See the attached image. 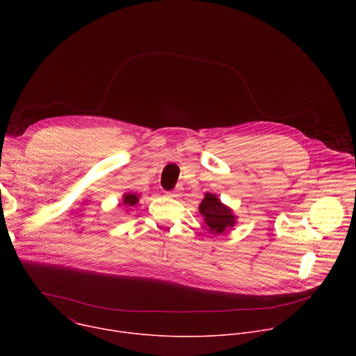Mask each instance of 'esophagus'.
I'll return each instance as SVG.
<instances>
[{
    "label": "esophagus",
    "mask_w": 356,
    "mask_h": 356,
    "mask_svg": "<svg viewBox=\"0 0 356 356\" xmlns=\"http://www.w3.org/2000/svg\"><path fill=\"white\" fill-rule=\"evenodd\" d=\"M170 197H175V198H177V197H180L181 195V190L179 188V190H175V191H169L168 193Z\"/></svg>",
    "instance_id": "esophagus-1"
}]
</instances>
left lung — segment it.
I'll return each instance as SVG.
<instances>
[{
  "label": "left lung",
  "mask_w": 356,
  "mask_h": 356,
  "mask_svg": "<svg viewBox=\"0 0 356 356\" xmlns=\"http://www.w3.org/2000/svg\"><path fill=\"white\" fill-rule=\"evenodd\" d=\"M198 211L204 217L207 231L214 235L224 234L236 222V217L234 216L232 210L222 204L221 200L213 193H206L201 204L198 206Z\"/></svg>",
  "instance_id": "8db88e82"
}]
</instances>
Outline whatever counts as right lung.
Listing matches in <instances>:
<instances>
[{"instance_id":"obj_1","label":"right lung","mask_w":356,"mask_h":356,"mask_svg":"<svg viewBox=\"0 0 356 356\" xmlns=\"http://www.w3.org/2000/svg\"><path fill=\"white\" fill-rule=\"evenodd\" d=\"M138 201H139V195H136L135 193H127L122 197V206L134 207L138 204Z\"/></svg>"}]
</instances>
